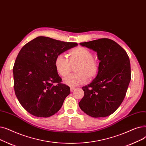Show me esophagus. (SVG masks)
I'll use <instances>...</instances> for the list:
<instances>
[{"instance_id":"esophagus-1","label":"esophagus","mask_w":146,"mask_h":146,"mask_svg":"<svg viewBox=\"0 0 146 146\" xmlns=\"http://www.w3.org/2000/svg\"><path fill=\"white\" fill-rule=\"evenodd\" d=\"M74 90H75V88H74V87H71V88H70V90H71V92H72Z\"/></svg>"}]
</instances>
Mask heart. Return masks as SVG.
Segmentation results:
<instances>
[{
  "label": "heart",
  "instance_id": "heart-1",
  "mask_svg": "<svg viewBox=\"0 0 146 146\" xmlns=\"http://www.w3.org/2000/svg\"><path fill=\"white\" fill-rule=\"evenodd\" d=\"M69 60L65 55L59 54L55 58L54 66L57 72L62 77H66L71 71L72 66L75 68V74L68 76L63 80L65 84L76 87L89 80L95 78L98 74L100 65L99 61L93 58V53L84 47H77L68 53Z\"/></svg>",
  "mask_w": 146,
  "mask_h": 146
}]
</instances>
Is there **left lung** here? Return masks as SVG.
Here are the masks:
<instances>
[{
    "mask_svg": "<svg viewBox=\"0 0 146 146\" xmlns=\"http://www.w3.org/2000/svg\"><path fill=\"white\" fill-rule=\"evenodd\" d=\"M80 44L96 52L100 60L96 77L82 88L84 96L78 103L80 108L93 117L110 115L123 102L131 81L129 57L121 46L109 38Z\"/></svg>",
    "mask_w": 146,
    "mask_h": 146,
    "instance_id": "1",
    "label": "left lung"
}]
</instances>
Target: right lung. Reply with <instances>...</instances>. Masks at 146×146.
<instances>
[{
    "mask_svg": "<svg viewBox=\"0 0 146 146\" xmlns=\"http://www.w3.org/2000/svg\"><path fill=\"white\" fill-rule=\"evenodd\" d=\"M77 46V43L39 36L21 49L13 68L14 90L18 101L28 112L47 117L61 108L70 94V88L60 83L54 60L58 54Z\"/></svg>",
    "mask_w": 146,
    "mask_h": 146,
    "instance_id": "add662e5",
    "label": "right lung"
}]
</instances>
